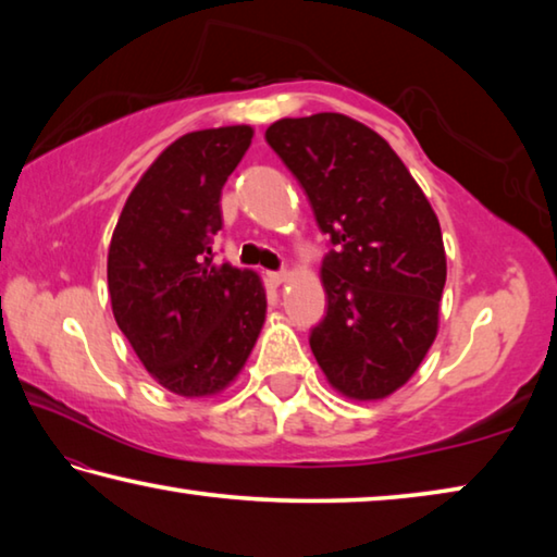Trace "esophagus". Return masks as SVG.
<instances>
[{
	"instance_id": "obj_1",
	"label": "esophagus",
	"mask_w": 557,
	"mask_h": 557,
	"mask_svg": "<svg viewBox=\"0 0 557 557\" xmlns=\"http://www.w3.org/2000/svg\"><path fill=\"white\" fill-rule=\"evenodd\" d=\"M268 280H270V285H275V287H280L282 282L287 280V272L285 270H277V272H268Z\"/></svg>"
}]
</instances>
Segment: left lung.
<instances>
[{"mask_svg":"<svg viewBox=\"0 0 557 557\" xmlns=\"http://www.w3.org/2000/svg\"><path fill=\"white\" fill-rule=\"evenodd\" d=\"M265 139L332 245L322 262L326 314L309 334L317 363L348 398H385L437 336L447 280L437 215L391 145L351 117L277 120Z\"/></svg>","mask_w":557,"mask_h":557,"instance_id":"obj_1","label":"left lung"}]
</instances>
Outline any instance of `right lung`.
Segmentation results:
<instances>
[{"label": "right lung", "mask_w": 557, "mask_h": 557, "mask_svg": "<svg viewBox=\"0 0 557 557\" xmlns=\"http://www.w3.org/2000/svg\"><path fill=\"white\" fill-rule=\"evenodd\" d=\"M248 125L188 132L132 188L108 252L112 314L139 361L186 398L223 391L265 322L250 270L213 260L221 191L248 152Z\"/></svg>", "instance_id": "obj_1"}]
</instances>
